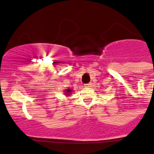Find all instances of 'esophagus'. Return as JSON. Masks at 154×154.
<instances>
[{"label":"esophagus","instance_id":"1","mask_svg":"<svg viewBox=\"0 0 154 154\" xmlns=\"http://www.w3.org/2000/svg\"><path fill=\"white\" fill-rule=\"evenodd\" d=\"M91 85H92V83H86V84H85L84 85V86H85V87H91Z\"/></svg>","mask_w":154,"mask_h":154}]
</instances>
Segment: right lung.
Instances as JSON below:
<instances>
[{
	"mask_svg": "<svg viewBox=\"0 0 154 154\" xmlns=\"http://www.w3.org/2000/svg\"><path fill=\"white\" fill-rule=\"evenodd\" d=\"M72 92H73V89H65V90H64V93H65L64 95H66V96H71Z\"/></svg>",
	"mask_w": 154,
	"mask_h": 154,
	"instance_id": "obj_1",
	"label": "right lung"
}]
</instances>
